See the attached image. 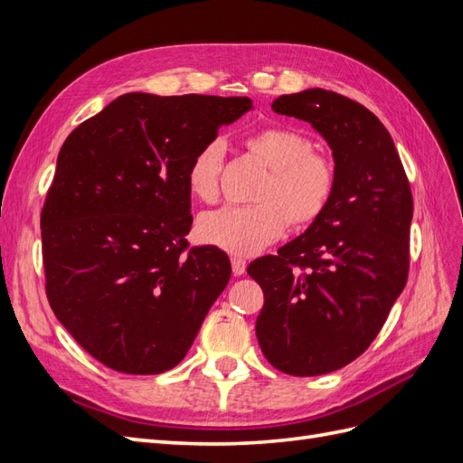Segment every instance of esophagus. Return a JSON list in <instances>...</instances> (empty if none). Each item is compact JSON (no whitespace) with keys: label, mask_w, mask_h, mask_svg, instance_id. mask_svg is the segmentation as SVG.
<instances>
[{"label":"esophagus","mask_w":463,"mask_h":463,"mask_svg":"<svg viewBox=\"0 0 463 463\" xmlns=\"http://www.w3.org/2000/svg\"><path fill=\"white\" fill-rule=\"evenodd\" d=\"M232 270L235 276H241L247 270V260L241 257H232Z\"/></svg>","instance_id":"34e87169"}]
</instances>
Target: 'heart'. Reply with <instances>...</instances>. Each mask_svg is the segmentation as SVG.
<instances>
[{
    "label": "heart",
    "mask_w": 463,
    "mask_h": 463,
    "mask_svg": "<svg viewBox=\"0 0 463 463\" xmlns=\"http://www.w3.org/2000/svg\"><path fill=\"white\" fill-rule=\"evenodd\" d=\"M245 148L269 170L253 193L255 204L222 206L199 218L201 241L233 255H253L286 230L317 222L338 185V167L326 152L313 150L303 131L270 125L245 138ZM222 148L208 143L187 167V187L197 201L213 203L218 194Z\"/></svg>",
    "instance_id": "1"
}]
</instances>
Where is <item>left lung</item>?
I'll list each match as a JSON object with an SVG mask.
<instances>
[{
	"label": "left lung",
	"mask_w": 463,
	"mask_h": 463,
	"mask_svg": "<svg viewBox=\"0 0 463 463\" xmlns=\"http://www.w3.org/2000/svg\"><path fill=\"white\" fill-rule=\"evenodd\" d=\"M272 109L325 137L338 185L305 233L249 264L264 293L257 340L278 371L326 374L365 352L408 282L411 187L390 133L359 102L309 89Z\"/></svg>",
	"instance_id": "8db88e82"
}]
</instances>
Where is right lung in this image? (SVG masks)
Here are the masks:
<instances>
[{"label": "right lung", "mask_w": 463, "mask_h": 463, "mask_svg": "<svg viewBox=\"0 0 463 463\" xmlns=\"http://www.w3.org/2000/svg\"><path fill=\"white\" fill-rule=\"evenodd\" d=\"M245 96L129 92L65 138L42 208L53 315L102 365L170 371L232 276L218 247L189 249L187 167Z\"/></svg>", "instance_id": "1"}]
</instances>
